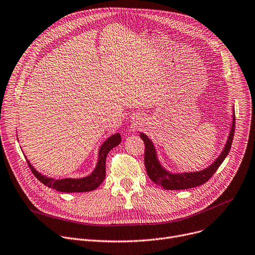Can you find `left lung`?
<instances>
[{"mask_svg": "<svg viewBox=\"0 0 255 255\" xmlns=\"http://www.w3.org/2000/svg\"><path fill=\"white\" fill-rule=\"evenodd\" d=\"M235 123H236V121H235V113L233 111L232 127L222 153L209 166L199 171L170 172L159 161L154 143L148 138L146 133L140 132L139 135L145 143V166L149 178L155 184L159 185L165 190H185L206 183L221 166L230 152L235 133Z\"/></svg>", "mask_w": 255, "mask_h": 255, "instance_id": "obj_1", "label": "left lung"}]
</instances>
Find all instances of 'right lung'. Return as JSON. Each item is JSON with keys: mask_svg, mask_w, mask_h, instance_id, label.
<instances>
[{"mask_svg": "<svg viewBox=\"0 0 255 255\" xmlns=\"http://www.w3.org/2000/svg\"><path fill=\"white\" fill-rule=\"evenodd\" d=\"M122 142V136L120 132H116L112 135H110L108 139L105 140V142L101 145L99 149V153H98V159L97 164L94 168V170L91 172V174L87 175L85 178L80 179H72V178H66V179H59L56 180L47 175L42 174L38 172L29 162L28 159H26L27 164L29 168L31 169L32 173L35 175V178L42 182L44 185H46L49 188L55 189L59 192L64 193H81V192H89L93 191L96 188L99 187L104 179H105V172H106V157L107 154L110 150H112L117 145H120Z\"/></svg>", "mask_w": 255, "mask_h": 255, "instance_id": "1", "label": "right lung"}]
</instances>
